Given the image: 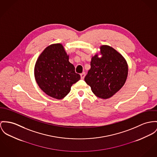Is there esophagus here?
Listing matches in <instances>:
<instances>
[{
	"label": "esophagus",
	"instance_id": "1",
	"mask_svg": "<svg viewBox=\"0 0 157 157\" xmlns=\"http://www.w3.org/2000/svg\"><path fill=\"white\" fill-rule=\"evenodd\" d=\"M85 76V73H82L81 74V79H84Z\"/></svg>",
	"mask_w": 157,
	"mask_h": 157
}]
</instances>
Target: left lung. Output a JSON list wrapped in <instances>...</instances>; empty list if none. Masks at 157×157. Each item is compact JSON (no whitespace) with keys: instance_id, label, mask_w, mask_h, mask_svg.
Segmentation results:
<instances>
[{"instance_id":"8db88e82","label":"left lung","mask_w":157,"mask_h":157,"mask_svg":"<svg viewBox=\"0 0 157 157\" xmlns=\"http://www.w3.org/2000/svg\"><path fill=\"white\" fill-rule=\"evenodd\" d=\"M128 72L127 62L121 54L109 45H103L100 51L92 57L91 69L84 80L96 96L107 99L125 84Z\"/></svg>"}]
</instances>
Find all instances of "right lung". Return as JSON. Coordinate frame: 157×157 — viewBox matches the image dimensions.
<instances>
[{
	"label": "right lung",
	"mask_w": 157,
	"mask_h": 157,
	"mask_svg": "<svg viewBox=\"0 0 157 157\" xmlns=\"http://www.w3.org/2000/svg\"><path fill=\"white\" fill-rule=\"evenodd\" d=\"M69 56L61 44L48 46L39 55L34 75L39 88L49 96L60 100L66 96L81 76L69 61Z\"/></svg>",
	"instance_id": "add662e5"
}]
</instances>
